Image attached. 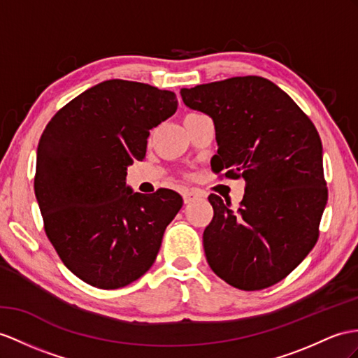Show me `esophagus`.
<instances>
[{"instance_id": "34e87169", "label": "esophagus", "mask_w": 358, "mask_h": 358, "mask_svg": "<svg viewBox=\"0 0 358 358\" xmlns=\"http://www.w3.org/2000/svg\"><path fill=\"white\" fill-rule=\"evenodd\" d=\"M182 197H184L185 203H189V202H193V200H197L202 197V193H200L199 189H185L184 193H182Z\"/></svg>"}]
</instances>
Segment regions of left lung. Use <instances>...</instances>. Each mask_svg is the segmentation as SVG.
I'll return each mask as SVG.
<instances>
[{
	"label": "left lung",
	"instance_id": "8db88e82",
	"mask_svg": "<svg viewBox=\"0 0 358 358\" xmlns=\"http://www.w3.org/2000/svg\"><path fill=\"white\" fill-rule=\"evenodd\" d=\"M214 121L215 173L243 178L240 206L211 194L203 231L209 267L240 290L280 282L315 248L328 200L320 136L290 95L264 77H232L180 90Z\"/></svg>",
	"mask_w": 358,
	"mask_h": 358
}]
</instances>
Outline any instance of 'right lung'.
Segmentation results:
<instances>
[{
	"label": "right lung",
	"instance_id": "right-lung-1",
	"mask_svg": "<svg viewBox=\"0 0 358 358\" xmlns=\"http://www.w3.org/2000/svg\"><path fill=\"white\" fill-rule=\"evenodd\" d=\"M176 109L171 91L113 78L77 95L43 130L34 176L43 228L86 284L120 289L153 266L184 200L165 188L134 193L126 176L144 159L150 130Z\"/></svg>",
	"mask_w": 358,
	"mask_h": 358
}]
</instances>
